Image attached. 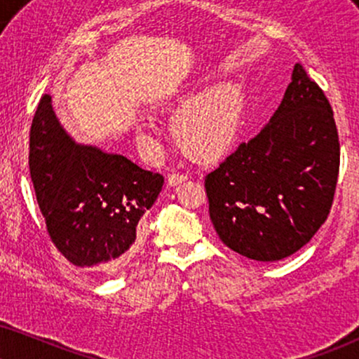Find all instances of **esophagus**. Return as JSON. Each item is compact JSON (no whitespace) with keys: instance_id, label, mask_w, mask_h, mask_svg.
<instances>
[{"instance_id":"obj_1","label":"esophagus","mask_w":359,"mask_h":359,"mask_svg":"<svg viewBox=\"0 0 359 359\" xmlns=\"http://www.w3.org/2000/svg\"><path fill=\"white\" fill-rule=\"evenodd\" d=\"M188 180V175H183V172H170L168 175V184L170 187H176V184L183 183V181Z\"/></svg>"}]
</instances>
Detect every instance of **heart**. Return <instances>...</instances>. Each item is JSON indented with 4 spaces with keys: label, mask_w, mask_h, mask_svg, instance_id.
<instances>
[{
    "label": "heart",
    "mask_w": 359,
    "mask_h": 359,
    "mask_svg": "<svg viewBox=\"0 0 359 359\" xmlns=\"http://www.w3.org/2000/svg\"><path fill=\"white\" fill-rule=\"evenodd\" d=\"M240 114V90L233 85H218L184 104L176 114L172 128L183 148L200 158H211L233 140ZM140 135L143 140H151L153 126L141 125Z\"/></svg>",
    "instance_id": "obj_1"
}]
</instances>
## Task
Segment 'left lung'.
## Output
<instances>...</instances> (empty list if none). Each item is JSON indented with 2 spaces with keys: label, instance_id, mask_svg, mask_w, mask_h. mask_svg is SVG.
I'll use <instances>...</instances> for the list:
<instances>
[{
  "label": "left lung",
  "instance_id": "left-lung-1",
  "mask_svg": "<svg viewBox=\"0 0 359 359\" xmlns=\"http://www.w3.org/2000/svg\"><path fill=\"white\" fill-rule=\"evenodd\" d=\"M338 172L333 109L296 63L268 125L206 175L210 218L219 240L250 259L287 258L328 219Z\"/></svg>",
  "mask_w": 359,
  "mask_h": 359
}]
</instances>
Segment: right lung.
<instances>
[{"label":"right lung","instance_id":"right-lung-1","mask_svg":"<svg viewBox=\"0 0 359 359\" xmlns=\"http://www.w3.org/2000/svg\"><path fill=\"white\" fill-rule=\"evenodd\" d=\"M29 172L51 243L74 266L95 273L118 271L131 258L141 216L165 183L121 154L74 143L48 95L31 123Z\"/></svg>","mask_w":359,"mask_h":359}]
</instances>
